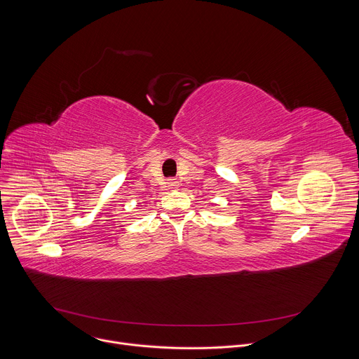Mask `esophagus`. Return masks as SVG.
<instances>
[{"label": "esophagus", "mask_w": 359, "mask_h": 359, "mask_svg": "<svg viewBox=\"0 0 359 359\" xmlns=\"http://www.w3.org/2000/svg\"><path fill=\"white\" fill-rule=\"evenodd\" d=\"M168 186H169L170 189H176V187L179 186V182H177L176 179H170V180L168 182Z\"/></svg>", "instance_id": "34e87169"}]
</instances>
